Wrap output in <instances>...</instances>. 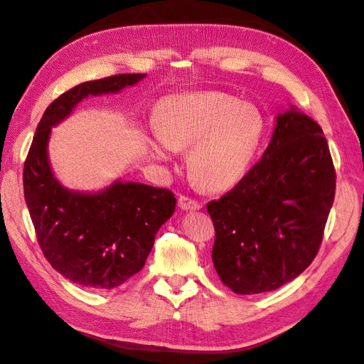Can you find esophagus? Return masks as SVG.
Masks as SVG:
<instances>
[{"label":"esophagus","instance_id":"34e87169","mask_svg":"<svg viewBox=\"0 0 364 364\" xmlns=\"http://www.w3.org/2000/svg\"><path fill=\"white\" fill-rule=\"evenodd\" d=\"M179 206L185 211H196V209H200L202 205L196 199H191L188 196H181L179 197Z\"/></svg>","mask_w":364,"mask_h":364}]
</instances>
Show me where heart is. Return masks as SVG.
<instances>
[{"label":"heart","mask_w":364,"mask_h":364,"mask_svg":"<svg viewBox=\"0 0 364 364\" xmlns=\"http://www.w3.org/2000/svg\"><path fill=\"white\" fill-rule=\"evenodd\" d=\"M156 127L151 155L167 161L174 149L193 146L190 171L211 190L228 188L245 174L264 135L258 109L222 92L165 98L158 106Z\"/></svg>","instance_id":"1"}]
</instances>
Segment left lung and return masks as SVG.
<instances>
[{"label": "left lung", "instance_id": "1", "mask_svg": "<svg viewBox=\"0 0 364 364\" xmlns=\"http://www.w3.org/2000/svg\"><path fill=\"white\" fill-rule=\"evenodd\" d=\"M323 132L296 109L284 112L262 158L206 205L215 229L213 262L237 294L279 289L310 266L336 196Z\"/></svg>", "mask_w": 364, "mask_h": 364}]
</instances>
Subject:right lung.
Listing matches in <instances>:
<instances>
[{
	"instance_id": "right-lung-1",
	"label": "right lung",
	"mask_w": 364,
	"mask_h": 364,
	"mask_svg": "<svg viewBox=\"0 0 364 364\" xmlns=\"http://www.w3.org/2000/svg\"><path fill=\"white\" fill-rule=\"evenodd\" d=\"M142 77L109 75L59 95L43 112L24 162V197L43 257L83 287L115 289L144 267L156 232L174 213L176 197L136 182H115L95 194L63 188L48 164L50 132L85 97L118 92Z\"/></svg>"
}]
</instances>
